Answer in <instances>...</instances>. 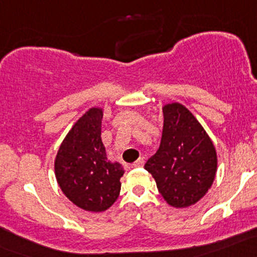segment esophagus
<instances>
[{"label":"esophagus","mask_w":257,"mask_h":257,"mask_svg":"<svg viewBox=\"0 0 257 257\" xmlns=\"http://www.w3.org/2000/svg\"><path fill=\"white\" fill-rule=\"evenodd\" d=\"M143 165H144V159H143V157H140V159H138L133 163V167H142Z\"/></svg>","instance_id":"obj_1"}]
</instances>
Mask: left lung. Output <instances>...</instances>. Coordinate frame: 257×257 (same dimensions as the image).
Instances as JSON below:
<instances>
[{"label": "left lung", "mask_w": 257, "mask_h": 257, "mask_svg": "<svg viewBox=\"0 0 257 257\" xmlns=\"http://www.w3.org/2000/svg\"><path fill=\"white\" fill-rule=\"evenodd\" d=\"M160 148L145 163L163 199L174 207L199 201L212 185L217 170L215 146L196 118L180 103L163 107Z\"/></svg>", "instance_id": "left-lung-1"}]
</instances>
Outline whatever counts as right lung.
<instances>
[{
    "label": "right lung",
    "mask_w": 257,
    "mask_h": 257,
    "mask_svg": "<svg viewBox=\"0 0 257 257\" xmlns=\"http://www.w3.org/2000/svg\"><path fill=\"white\" fill-rule=\"evenodd\" d=\"M102 109L91 108L74 124L55 161L56 178L70 201L83 210L101 212L120 191V163L109 162L101 140Z\"/></svg>",
    "instance_id": "right-lung-1"
}]
</instances>
